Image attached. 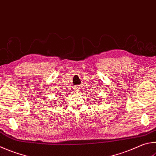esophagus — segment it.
<instances>
[{"label":"esophagus","instance_id":"1","mask_svg":"<svg viewBox=\"0 0 156 156\" xmlns=\"http://www.w3.org/2000/svg\"><path fill=\"white\" fill-rule=\"evenodd\" d=\"M76 89H76V90H78V87H77V88H76Z\"/></svg>","mask_w":156,"mask_h":156}]
</instances>
